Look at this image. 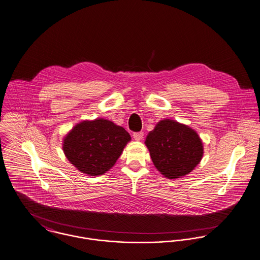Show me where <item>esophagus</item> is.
Masks as SVG:
<instances>
[{
  "mask_svg": "<svg viewBox=\"0 0 260 260\" xmlns=\"http://www.w3.org/2000/svg\"><path fill=\"white\" fill-rule=\"evenodd\" d=\"M143 136H144V133H143L142 131L141 132H134V133H133V137H134V139L137 140V141L142 140Z\"/></svg>",
  "mask_w": 260,
  "mask_h": 260,
  "instance_id": "obj_1",
  "label": "esophagus"
}]
</instances>
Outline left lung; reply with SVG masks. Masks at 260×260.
<instances>
[{"instance_id": "obj_1", "label": "left lung", "mask_w": 260, "mask_h": 260, "mask_svg": "<svg viewBox=\"0 0 260 260\" xmlns=\"http://www.w3.org/2000/svg\"><path fill=\"white\" fill-rule=\"evenodd\" d=\"M151 159L166 178H181L198 165L204 148L199 135L188 126L166 119L160 121L145 141Z\"/></svg>"}]
</instances>
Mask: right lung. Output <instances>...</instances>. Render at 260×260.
Segmentation results:
<instances>
[{
	"instance_id": "add662e5",
	"label": "right lung",
	"mask_w": 260,
	"mask_h": 260,
	"mask_svg": "<svg viewBox=\"0 0 260 260\" xmlns=\"http://www.w3.org/2000/svg\"><path fill=\"white\" fill-rule=\"evenodd\" d=\"M130 140L123 127L105 119H95L74 126L62 148L69 161L80 172L98 176L114 166Z\"/></svg>"
}]
</instances>
